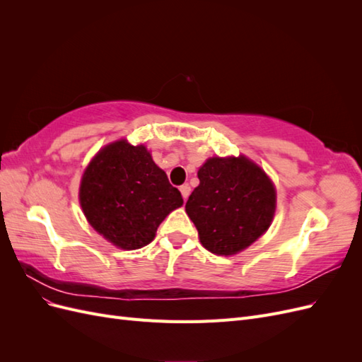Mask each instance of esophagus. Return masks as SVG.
<instances>
[{"mask_svg": "<svg viewBox=\"0 0 362 362\" xmlns=\"http://www.w3.org/2000/svg\"><path fill=\"white\" fill-rule=\"evenodd\" d=\"M180 192H181V194H182V199H184V201H187L189 194H190V187H189V185H187V184L181 185V187H180Z\"/></svg>", "mask_w": 362, "mask_h": 362, "instance_id": "1", "label": "esophagus"}]
</instances>
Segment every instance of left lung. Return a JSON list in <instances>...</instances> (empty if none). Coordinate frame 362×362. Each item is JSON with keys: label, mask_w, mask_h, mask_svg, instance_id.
<instances>
[{"label": "left lung", "mask_w": 362, "mask_h": 362, "mask_svg": "<svg viewBox=\"0 0 362 362\" xmlns=\"http://www.w3.org/2000/svg\"><path fill=\"white\" fill-rule=\"evenodd\" d=\"M199 185L185 211L205 249L233 255L264 234L276 206V192L267 175L246 157H214L198 172Z\"/></svg>", "instance_id": "obj_1"}]
</instances>
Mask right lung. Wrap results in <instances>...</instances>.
<instances>
[{
	"instance_id": "obj_1",
	"label": "right lung",
	"mask_w": 362,
	"mask_h": 362,
	"mask_svg": "<svg viewBox=\"0 0 362 362\" xmlns=\"http://www.w3.org/2000/svg\"><path fill=\"white\" fill-rule=\"evenodd\" d=\"M80 204L95 231L117 247L149 245L182 196L169 182L144 145L119 140L101 149L87 166Z\"/></svg>"
}]
</instances>
